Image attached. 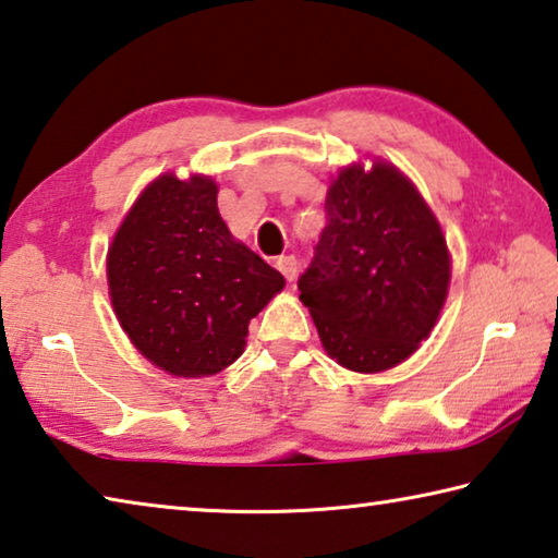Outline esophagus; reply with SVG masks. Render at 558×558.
I'll return each instance as SVG.
<instances>
[{"label": "esophagus", "mask_w": 558, "mask_h": 558, "mask_svg": "<svg viewBox=\"0 0 558 558\" xmlns=\"http://www.w3.org/2000/svg\"><path fill=\"white\" fill-rule=\"evenodd\" d=\"M276 266H278V270L282 272V276H286L288 282H292V280L298 278V260H295V256H280Z\"/></svg>", "instance_id": "obj_1"}]
</instances>
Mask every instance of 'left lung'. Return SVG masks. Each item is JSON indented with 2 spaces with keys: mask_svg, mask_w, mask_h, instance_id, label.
<instances>
[{
  "mask_svg": "<svg viewBox=\"0 0 558 558\" xmlns=\"http://www.w3.org/2000/svg\"><path fill=\"white\" fill-rule=\"evenodd\" d=\"M327 226L298 280L327 354L374 374L430 335L450 282L440 223L399 169L344 167L329 186Z\"/></svg>",
  "mask_w": 558,
  "mask_h": 558,
  "instance_id": "obj_1",
  "label": "left lung"
}]
</instances>
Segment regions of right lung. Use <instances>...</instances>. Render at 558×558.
Here are the masks:
<instances>
[{"instance_id":"obj_1","label":"right lung","mask_w":558,"mask_h":558,"mask_svg":"<svg viewBox=\"0 0 558 558\" xmlns=\"http://www.w3.org/2000/svg\"><path fill=\"white\" fill-rule=\"evenodd\" d=\"M214 179L162 174L108 251V288L130 342L174 376H211L243 354L248 323L286 278L235 241Z\"/></svg>"}]
</instances>
